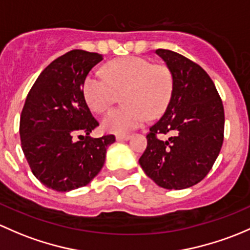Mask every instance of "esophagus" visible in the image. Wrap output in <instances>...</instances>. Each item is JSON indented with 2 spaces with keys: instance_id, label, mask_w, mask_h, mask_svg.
Masks as SVG:
<instances>
[{
  "instance_id": "esophagus-1",
  "label": "esophagus",
  "mask_w": 250,
  "mask_h": 250,
  "mask_svg": "<svg viewBox=\"0 0 250 250\" xmlns=\"http://www.w3.org/2000/svg\"><path fill=\"white\" fill-rule=\"evenodd\" d=\"M131 137H132L131 135H118L115 138H117V141H127L130 140Z\"/></svg>"
}]
</instances>
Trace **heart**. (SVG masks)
<instances>
[{
	"label": "heart",
	"mask_w": 250,
	"mask_h": 250,
	"mask_svg": "<svg viewBox=\"0 0 250 250\" xmlns=\"http://www.w3.org/2000/svg\"><path fill=\"white\" fill-rule=\"evenodd\" d=\"M107 76L92 71L83 84L87 106L96 113H104L117 102L124 92V107L110 110L102 120L107 132L126 133L142 126L149 117L163 114L171 100L173 78L165 65H151L140 56H126L106 65Z\"/></svg>",
	"instance_id": "b5f03b06"
}]
</instances>
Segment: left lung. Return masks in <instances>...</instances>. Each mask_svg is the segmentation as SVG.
<instances>
[{
    "instance_id": "8db88e82",
    "label": "left lung",
    "mask_w": 250,
    "mask_h": 250,
    "mask_svg": "<svg viewBox=\"0 0 250 250\" xmlns=\"http://www.w3.org/2000/svg\"><path fill=\"white\" fill-rule=\"evenodd\" d=\"M173 78L164 115L146 135L140 165L165 189L181 190L201 182L212 168L224 141V107L214 83L201 66L176 51H155ZM159 133L168 134L166 141Z\"/></svg>"
}]
</instances>
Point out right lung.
I'll return each mask as SVG.
<instances>
[{"label":"right lung","instance_id":"1","mask_svg":"<svg viewBox=\"0 0 250 250\" xmlns=\"http://www.w3.org/2000/svg\"><path fill=\"white\" fill-rule=\"evenodd\" d=\"M102 60L101 54L68 51L44 68L27 95L20 115L21 148L33 176L49 189L65 192L89 184L115 142L113 135L90 137L99 122L83 95L87 74Z\"/></svg>","mask_w":250,"mask_h":250}]
</instances>
